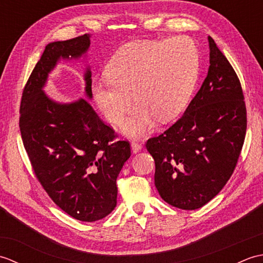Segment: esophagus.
Masks as SVG:
<instances>
[{
  "label": "esophagus",
  "instance_id": "obj_1",
  "mask_svg": "<svg viewBox=\"0 0 263 263\" xmlns=\"http://www.w3.org/2000/svg\"><path fill=\"white\" fill-rule=\"evenodd\" d=\"M141 148H142V146H141L140 143H138L136 141H132L131 142V149H132V153L133 154H137V153L140 152Z\"/></svg>",
  "mask_w": 263,
  "mask_h": 263
}]
</instances>
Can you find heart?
<instances>
[{"mask_svg": "<svg viewBox=\"0 0 263 263\" xmlns=\"http://www.w3.org/2000/svg\"><path fill=\"white\" fill-rule=\"evenodd\" d=\"M199 66L198 46L189 37L128 43L111 57L106 69L108 78L92 81L95 103L105 119L117 125L135 96L138 106L122 131L140 138L153 130L157 120L167 122L182 113L194 90Z\"/></svg>", "mask_w": 263, "mask_h": 263, "instance_id": "obj_1", "label": "heart"}]
</instances>
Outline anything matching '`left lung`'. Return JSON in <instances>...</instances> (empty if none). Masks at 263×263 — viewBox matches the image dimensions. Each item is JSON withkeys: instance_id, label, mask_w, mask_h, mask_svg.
<instances>
[{"instance_id": "1", "label": "left lung", "mask_w": 263, "mask_h": 263, "mask_svg": "<svg viewBox=\"0 0 263 263\" xmlns=\"http://www.w3.org/2000/svg\"><path fill=\"white\" fill-rule=\"evenodd\" d=\"M210 66L182 117L149 139L155 185L167 203L194 210L208 203L230 180L247 133V107L236 72L208 37Z\"/></svg>"}]
</instances>
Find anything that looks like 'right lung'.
Listing matches in <instances>:
<instances>
[{"label": "right lung", "mask_w": 263, "mask_h": 263, "mask_svg": "<svg viewBox=\"0 0 263 263\" xmlns=\"http://www.w3.org/2000/svg\"><path fill=\"white\" fill-rule=\"evenodd\" d=\"M89 46L87 33L48 44L22 92L19 126L44 190L66 214L91 222L103 219L116 206V178L131 156L130 143L115 141V131L86 99L63 104L43 90L61 59H80ZM85 81L86 95L91 99L89 68Z\"/></svg>", "instance_id": "obj_1"}]
</instances>
